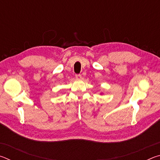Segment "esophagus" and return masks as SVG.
<instances>
[{"instance_id":"esophagus-1","label":"esophagus","mask_w":160,"mask_h":160,"mask_svg":"<svg viewBox=\"0 0 160 160\" xmlns=\"http://www.w3.org/2000/svg\"><path fill=\"white\" fill-rule=\"evenodd\" d=\"M75 78L78 80H80L82 79V75H80V74H78V75H75Z\"/></svg>"}]
</instances>
